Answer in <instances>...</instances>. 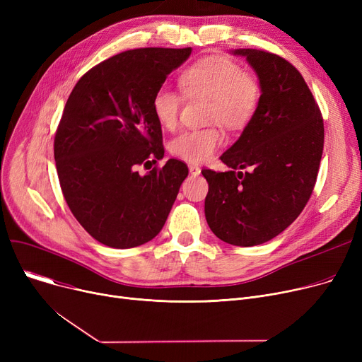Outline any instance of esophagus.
I'll return each mask as SVG.
<instances>
[{"instance_id": "34e87169", "label": "esophagus", "mask_w": 362, "mask_h": 362, "mask_svg": "<svg viewBox=\"0 0 362 362\" xmlns=\"http://www.w3.org/2000/svg\"><path fill=\"white\" fill-rule=\"evenodd\" d=\"M189 171H191L192 176H198L201 173V167L197 165V164H191V165H189Z\"/></svg>"}]
</instances>
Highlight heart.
<instances>
[{
	"mask_svg": "<svg viewBox=\"0 0 362 362\" xmlns=\"http://www.w3.org/2000/svg\"><path fill=\"white\" fill-rule=\"evenodd\" d=\"M179 86L189 98H208L206 122L220 123L230 130H240L255 116L261 86L255 76L246 73L227 57H205L186 67L179 76ZM152 112L164 129H175L182 108L176 90L161 86L152 97ZM223 144L217 124L183 130L170 142V152L187 163H202Z\"/></svg>",
	"mask_w": 362,
	"mask_h": 362,
	"instance_id": "heart-1",
	"label": "heart"
}]
</instances>
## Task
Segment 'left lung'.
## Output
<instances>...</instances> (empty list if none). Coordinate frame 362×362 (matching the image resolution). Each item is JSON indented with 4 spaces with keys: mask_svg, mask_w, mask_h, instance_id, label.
<instances>
[{
    "mask_svg": "<svg viewBox=\"0 0 362 362\" xmlns=\"http://www.w3.org/2000/svg\"><path fill=\"white\" fill-rule=\"evenodd\" d=\"M257 71L261 98L255 116L220 160L229 171L204 168L205 218L235 246L269 242L305 208L325 146V123L302 74L283 57L240 48ZM247 168L246 172L240 169Z\"/></svg>",
    "mask_w": 362,
    "mask_h": 362,
    "instance_id": "8db88e82",
    "label": "left lung"
}]
</instances>
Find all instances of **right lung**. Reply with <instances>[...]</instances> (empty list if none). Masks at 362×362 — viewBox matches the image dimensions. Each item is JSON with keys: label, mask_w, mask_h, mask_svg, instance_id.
<instances>
[{"label": "right lung", "mask_w": 362, "mask_h": 362, "mask_svg": "<svg viewBox=\"0 0 362 362\" xmlns=\"http://www.w3.org/2000/svg\"><path fill=\"white\" fill-rule=\"evenodd\" d=\"M191 48H136L88 70L73 88L54 138L64 199L83 229L110 248L154 239L168 217L187 165L164 157L152 97Z\"/></svg>", "instance_id": "obj_1"}]
</instances>
